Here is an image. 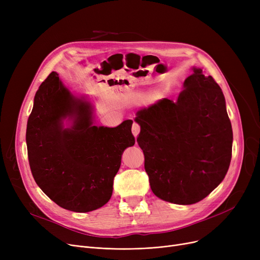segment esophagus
<instances>
[{
  "label": "esophagus",
  "mask_w": 260,
  "mask_h": 260,
  "mask_svg": "<svg viewBox=\"0 0 260 260\" xmlns=\"http://www.w3.org/2000/svg\"><path fill=\"white\" fill-rule=\"evenodd\" d=\"M132 132H133V135L135 136L136 138H137V136L139 135L140 133V124L137 122H134V124L132 126Z\"/></svg>",
  "instance_id": "34e87169"
}]
</instances>
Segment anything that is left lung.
I'll list each match as a JSON object with an SVG mask.
<instances>
[{"mask_svg":"<svg viewBox=\"0 0 260 260\" xmlns=\"http://www.w3.org/2000/svg\"><path fill=\"white\" fill-rule=\"evenodd\" d=\"M137 142L153 193L176 204L206 198L223 180L233 131L224 95L200 68L184 81L177 101L162 99L137 113Z\"/></svg>","mask_w":260,"mask_h":260,"instance_id":"1","label":"left lung"}]
</instances>
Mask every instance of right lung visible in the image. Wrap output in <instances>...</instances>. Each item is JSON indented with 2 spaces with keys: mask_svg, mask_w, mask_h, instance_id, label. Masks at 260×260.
<instances>
[{
  "mask_svg": "<svg viewBox=\"0 0 260 260\" xmlns=\"http://www.w3.org/2000/svg\"><path fill=\"white\" fill-rule=\"evenodd\" d=\"M73 121L62 127V119ZM132 120L117 127L92 125L90 103L75 98L52 72L36 92L27 121L29 167L39 187L59 207L86 213L113 194L124 149L135 144Z\"/></svg>",
  "mask_w": 260,
  "mask_h": 260,
  "instance_id": "obj_1",
  "label": "right lung"
}]
</instances>
